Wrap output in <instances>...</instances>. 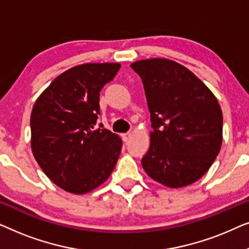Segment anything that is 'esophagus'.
<instances>
[{
    "label": "esophagus",
    "mask_w": 249,
    "mask_h": 249,
    "mask_svg": "<svg viewBox=\"0 0 249 249\" xmlns=\"http://www.w3.org/2000/svg\"><path fill=\"white\" fill-rule=\"evenodd\" d=\"M131 138H132V132H127V134L122 135V139H124V142H128Z\"/></svg>",
    "instance_id": "obj_1"
}]
</instances>
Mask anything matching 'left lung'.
<instances>
[{
	"label": "left lung",
	"mask_w": 249,
	"mask_h": 249,
	"mask_svg": "<svg viewBox=\"0 0 249 249\" xmlns=\"http://www.w3.org/2000/svg\"><path fill=\"white\" fill-rule=\"evenodd\" d=\"M130 67L142 78L153 131L145 172L169 188L199 180L222 145V111L209 87L176 61L154 57Z\"/></svg>",
	"instance_id": "left-lung-1"
}]
</instances>
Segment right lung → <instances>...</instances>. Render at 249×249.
I'll use <instances>...</instances> for the list:
<instances>
[{"mask_svg":"<svg viewBox=\"0 0 249 249\" xmlns=\"http://www.w3.org/2000/svg\"><path fill=\"white\" fill-rule=\"evenodd\" d=\"M120 67L105 62L70 68L34 104L33 155L44 173L68 193L91 192L107 181L117 164L121 138L107 129H95V124L100 114V91Z\"/></svg>","mask_w":249,"mask_h":249,"instance_id":"right-lung-1","label":"right lung"}]
</instances>
